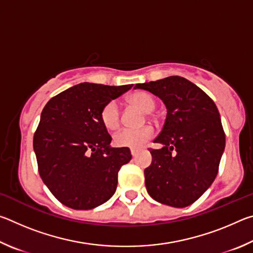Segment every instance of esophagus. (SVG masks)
<instances>
[{
	"instance_id": "esophagus-1",
	"label": "esophagus",
	"mask_w": 253,
	"mask_h": 253,
	"mask_svg": "<svg viewBox=\"0 0 253 253\" xmlns=\"http://www.w3.org/2000/svg\"><path fill=\"white\" fill-rule=\"evenodd\" d=\"M137 153H138V151H137V149H130V154H131L132 157H135L137 155Z\"/></svg>"
}]
</instances>
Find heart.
<instances>
[{"mask_svg":"<svg viewBox=\"0 0 253 253\" xmlns=\"http://www.w3.org/2000/svg\"><path fill=\"white\" fill-rule=\"evenodd\" d=\"M128 102L145 113L154 110L156 107V99L151 93L146 91H137L128 97ZM100 119L102 125L108 130L117 129L121 125V110L117 101L111 100L102 107L100 111ZM153 129L149 126H145L137 129H125L119 130L114 135V144L117 147H126V148H139L153 137Z\"/></svg>","mask_w":253,"mask_h":253,"instance_id":"obj_1","label":"heart"}]
</instances>
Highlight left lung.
Instances as JSON below:
<instances>
[{"label": "left lung", "mask_w": 253, "mask_h": 253, "mask_svg": "<svg viewBox=\"0 0 253 253\" xmlns=\"http://www.w3.org/2000/svg\"><path fill=\"white\" fill-rule=\"evenodd\" d=\"M161 98L168 115L149 149L152 164L145 169L148 194L162 204L185 208L194 203L216 177L225 147L219 110L202 89L178 76L137 84Z\"/></svg>", "instance_id": "1"}]
</instances>
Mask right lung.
I'll list each match as a JSON object with an SVG mask.
<instances>
[{
    "label": "right lung",
    "instance_id": "right-lung-1",
    "mask_svg": "<svg viewBox=\"0 0 253 253\" xmlns=\"http://www.w3.org/2000/svg\"><path fill=\"white\" fill-rule=\"evenodd\" d=\"M132 87L76 84L46 102L33 137L42 181L55 199L74 210H90L108 201L118 172L131 160L129 148L110 147L100 111Z\"/></svg>",
    "mask_w": 253,
    "mask_h": 253
}]
</instances>
